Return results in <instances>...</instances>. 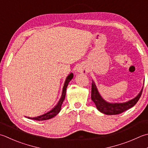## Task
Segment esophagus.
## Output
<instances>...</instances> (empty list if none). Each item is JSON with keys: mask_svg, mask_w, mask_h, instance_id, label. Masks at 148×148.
I'll use <instances>...</instances> for the list:
<instances>
[{"mask_svg": "<svg viewBox=\"0 0 148 148\" xmlns=\"http://www.w3.org/2000/svg\"><path fill=\"white\" fill-rule=\"evenodd\" d=\"M77 72H79V73H83V74H86L88 72V70L85 67V66H79L77 68Z\"/></svg>", "mask_w": 148, "mask_h": 148, "instance_id": "34e87169", "label": "esophagus"}]
</instances>
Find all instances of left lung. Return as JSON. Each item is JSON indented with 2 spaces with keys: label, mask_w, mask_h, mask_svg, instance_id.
I'll list each match as a JSON object with an SVG mask.
<instances>
[{
  "label": "left lung",
  "mask_w": 148,
  "mask_h": 148,
  "mask_svg": "<svg viewBox=\"0 0 148 148\" xmlns=\"http://www.w3.org/2000/svg\"><path fill=\"white\" fill-rule=\"evenodd\" d=\"M143 87L137 96L124 103H109L105 100L99 94L95 83L92 81L91 99L95 103L97 109L100 112L106 115H117L121 114L127 110L131 108L137 103L141 96Z\"/></svg>",
  "instance_id": "1"
}]
</instances>
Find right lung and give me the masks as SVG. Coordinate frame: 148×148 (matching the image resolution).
Here are the masks:
<instances>
[{"instance_id":"1","label":"right lung","mask_w":148,"mask_h":148,"mask_svg":"<svg viewBox=\"0 0 148 148\" xmlns=\"http://www.w3.org/2000/svg\"><path fill=\"white\" fill-rule=\"evenodd\" d=\"M73 77H74L73 73H71L67 77H66L64 85H63V87L62 96H61L59 101L56 104V105L53 108H52V110H51L50 111L47 112V113H45V114L40 115V116H37V117H26L28 119H33V120L40 121H45V120L50 119L56 116L57 114H58L59 112L61 110V108H62V103L65 98L66 88H67V86L69 85V82H71V79L73 78Z\"/></svg>"}]
</instances>
